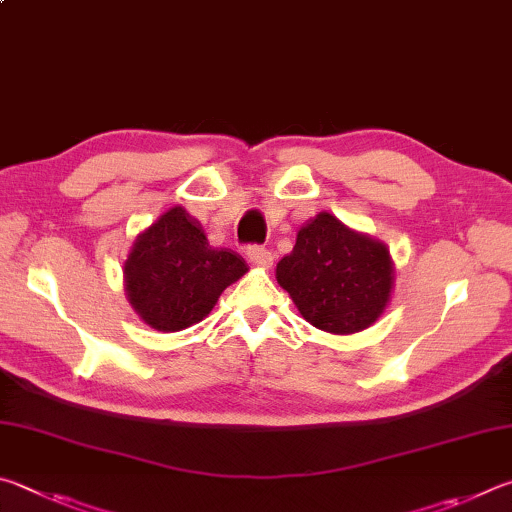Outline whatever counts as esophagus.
I'll return each instance as SVG.
<instances>
[{"mask_svg": "<svg viewBox=\"0 0 512 512\" xmlns=\"http://www.w3.org/2000/svg\"><path fill=\"white\" fill-rule=\"evenodd\" d=\"M247 258L254 265H261V267H272V263H274V254L263 245H249Z\"/></svg>", "mask_w": 512, "mask_h": 512, "instance_id": "obj_1", "label": "esophagus"}]
</instances>
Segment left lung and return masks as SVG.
Masks as SVG:
<instances>
[{
  "label": "left lung",
  "instance_id": "8db88e82",
  "mask_svg": "<svg viewBox=\"0 0 512 512\" xmlns=\"http://www.w3.org/2000/svg\"><path fill=\"white\" fill-rule=\"evenodd\" d=\"M391 274L387 247L330 213L303 224L297 245L276 265V279L303 319L335 335L360 333L382 315L391 297Z\"/></svg>",
  "mask_w": 512,
  "mask_h": 512
}]
</instances>
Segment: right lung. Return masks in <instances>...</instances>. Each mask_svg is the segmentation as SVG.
<instances>
[{"label": "right lung", "instance_id": "right-lung-1", "mask_svg": "<svg viewBox=\"0 0 512 512\" xmlns=\"http://www.w3.org/2000/svg\"><path fill=\"white\" fill-rule=\"evenodd\" d=\"M245 272V258L213 249L200 222L175 206L134 242L125 290L148 326L175 333L209 315L224 288Z\"/></svg>", "mask_w": 512, "mask_h": 512}]
</instances>
